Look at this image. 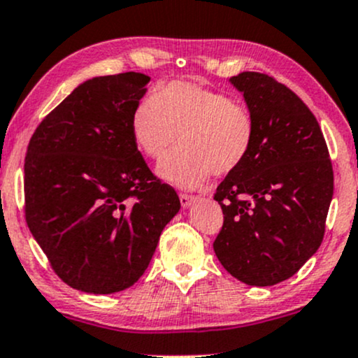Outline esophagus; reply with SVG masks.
<instances>
[{
    "label": "esophagus",
    "mask_w": 358,
    "mask_h": 358,
    "mask_svg": "<svg viewBox=\"0 0 358 358\" xmlns=\"http://www.w3.org/2000/svg\"><path fill=\"white\" fill-rule=\"evenodd\" d=\"M179 199H180V206H182V208H191L192 204L197 203V199H199V197H197V196L180 194V196H179Z\"/></svg>",
    "instance_id": "esophagus-1"
}]
</instances>
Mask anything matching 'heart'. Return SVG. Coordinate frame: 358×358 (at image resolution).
Returning a JSON list of instances; mask_svg holds the SVG:
<instances>
[{
	"instance_id": "obj_1",
	"label": "heart",
	"mask_w": 358,
	"mask_h": 358,
	"mask_svg": "<svg viewBox=\"0 0 358 358\" xmlns=\"http://www.w3.org/2000/svg\"><path fill=\"white\" fill-rule=\"evenodd\" d=\"M137 149L161 161L179 142L182 149L157 167L172 186L194 189L209 176H226L246 161L255 120L245 105L191 82H171L142 99L130 115Z\"/></svg>"
}]
</instances>
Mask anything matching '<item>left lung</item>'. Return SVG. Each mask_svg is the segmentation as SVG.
<instances>
[{
  "label": "left lung",
  "mask_w": 358,
  "mask_h": 358,
  "mask_svg": "<svg viewBox=\"0 0 358 358\" xmlns=\"http://www.w3.org/2000/svg\"><path fill=\"white\" fill-rule=\"evenodd\" d=\"M255 120L246 161L217 186L224 224L214 253L251 287L288 280L322 245L334 169L322 129L283 83L258 71L229 78Z\"/></svg>",
  "instance_id": "obj_1"
}]
</instances>
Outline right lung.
I'll return each mask as SVG.
<instances>
[{
  "label": "right lung",
  "mask_w": 358,
  "mask_h": 358,
  "mask_svg": "<svg viewBox=\"0 0 358 358\" xmlns=\"http://www.w3.org/2000/svg\"><path fill=\"white\" fill-rule=\"evenodd\" d=\"M150 77L136 71L80 83L38 125L24 159V214L66 285L110 295L144 275L180 209L150 172L130 115Z\"/></svg>",
  "instance_id": "1"
}]
</instances>
